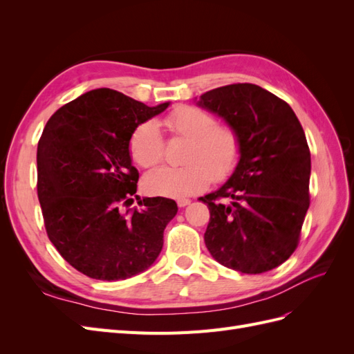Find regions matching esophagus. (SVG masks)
Instances as JSON below:
<instances>
[{
    "mask_svg": "<svg viewBox=\"0 0 354 354\" xmlns=\"http://www.w3.org/2000/svg\"><path fill=\"white\" fill-rule=\"evenodd\" d=\"M190 203V199H178L177 201V205L180 207V208H185L186 205H189Z\"/></svg>",
    "mask_w": 354,
    "mask_h": 354,
    "instance_id": "1",
    "label": "esophagus"
}]
</instances>
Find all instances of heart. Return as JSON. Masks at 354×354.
Returning a JSON list of instances; mask_svg holds the SVG:
<instances>
[{"mask_svg": "<svg viewBox=\"0 0 354 354\" xmlns=\"http://www.w3.org/2000/svg\"><path fill=\"white\" fill-rule=\"evenodd\" d=\"M168 130L187 138L183 167L162 165L146 173L147 194L164 198H186L207 189L212 180H226L236 169L242 143L230 125H217L216 118L195 106H180L164 120ZM130 153L140 167L158 164L164 155V140L155 121L138 124L130 137Z\"/></svg>", "mask_w": 354, "mask_h": 354, "instance_id": "obj_1", "label": "heart"}]
</instances>
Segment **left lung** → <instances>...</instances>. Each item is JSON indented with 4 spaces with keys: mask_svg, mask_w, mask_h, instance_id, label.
I'll return each mask as SVG.
<instances>
[{
    "mask_svg": "<svg viewBox=\"0 0 354 354\" xmlns=\"http://www.w3.org/2000/svg\"><path fill=\"white\" fill-rule=\"evenodd\" d=\"M199 108L238 131L242 153L220 189L199 198L209 209L203 239L227 269L259 274L295 251L310 205V151L286 102L255 84L203 93Z\"/></svg>",
    "mask_w": 354,
    "mask_h": 354,
    "instance_id": "1",
    "label": "left lung"
}]
</instances>
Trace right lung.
I'll return each mask as SVG.
<instances>
[{
	"label": "right lung",
	"mask_w": 354,
	"mask_h": 354,
	"mask_svg": "<svg viewBox=\"0 0 354 354\" xmlns=\"http://www.w3.org/2000/svg\"><path fill=\"white\" fill-rule=\"evenodd\" d=\"M169 102L146 106L111 88L91 90L53 115L38 143V199L46 230L72 267L97 281H122L151 267L177 214L167 198L133 203L134 128Z\"/></svg>",
	"instance_id": "add662e5"
}]
</instances>
